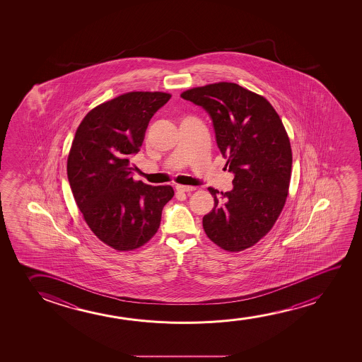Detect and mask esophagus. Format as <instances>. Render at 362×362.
Masks as SVG:
<instances>
[{"instance_id":"1","label":"esophagus","mask_w":362,"mask_h":362,"mask_svg":"<svg viewBox=\"0 0 362 362\" xmlns=\"http://www.w3.org/2000/svg\"><path fill=\"white\" fill-rule=\"evenodd\" d=\"M175 189H177V192H180V193H190L197 188L195 187H188V185H177Z\"/></svg>"}]
</instances>
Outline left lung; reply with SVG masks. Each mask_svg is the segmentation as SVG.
I'll list each match as a JSON object with an SVG mask.
<instances>
[{"instance_id": "left-lung-1", "label": "left lung", "mask_w": 362, "mask_h": 362, "mask_svg": "<svg viewBox=\"0 0 362 362\" xmlns=\"http://www.w3.org/2000/svg\"><path fill=\"white\" fill-rule=\"evenodd\" d=\"M184 100L213 121L218 149L233 173V188H209L214 208L203 218L208 238L228 252L257 243L273 228L288 195L292 149L276 110L263 96L233 83L187 90Z\"/></svg>"}]
</instances>
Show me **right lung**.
Wrapping results in <instances>:
<instances>
[{
	"instance_id": "right-lung-1",
	"label": "right lung",
	"mask_w": 362,
	"mask_h": 362,
	"mask_svg": "<svg viewBox=\"0 0 362 362\" xmlns=\"http://www.w3.org/2000/svg\"><path fill=\"white\" fill-rule=\"evenodd\" d=\"M165 93L132 91L96 106L75 132L68 157V180L91 231L117 251L144 246L158 231L170 185L134 182L129 159L139 153Z\"/></svg>"
}]
</instances>
